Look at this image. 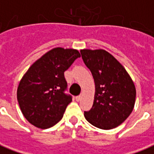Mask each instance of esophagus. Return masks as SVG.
<instances>
[{"label": "esophagus", "mask_w": 154, "mask_h": 154, "mask_svg": "<svg viewBox=\"0 0 154 154\" xmlns=\"http://www.w3.org/2000/svg\"><path fill=\"white\" fill-rule=\"evenodd\" d=\"M81 99H82V96H81V95H79V96L76 97V100H77V101H79Z\"/></svg>", "instance_id": "34e87169"}]
</instances>
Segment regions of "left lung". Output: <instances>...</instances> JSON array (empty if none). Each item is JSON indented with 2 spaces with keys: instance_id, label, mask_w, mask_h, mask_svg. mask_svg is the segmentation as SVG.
<instances>
[{
  "instance_id": "1",
  "label": "left lung",
  "mask_w": 154,
  "mask_h": 154,
  "mask_svg": "<svg viewBox=\"0 0 154 154\" xmlns=\"http://www.w3.org/2000/svg\"><path fill=\"white\" fill-rule=\"evenodd\" d=\"M96 86L93 106L84 111L88 122L99 129H111L121 125L135 103L134 84L125 67L103 49L81 50Z\"/></svg>"
}]
</instances>
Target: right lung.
Instances as JSON below:
<instances>
[{
    "label": "right lung",
    "mask_w": 154,
    "mask_h": 154,
    "mask_svg": "<svg viewBox=\"0 0 154 154\" xmlns=\"http://www.w3.org/2000/svg\"><path fill=\"white\" fill-rule=\"evenodd\" d=\"M80 57L76 49L55 48L32 64L22 77L17 100L25 119L33 125L48 129L63 118L72 99L65 93L64 72Z\"/></svg>",
    "instance_id": "obj_1"
}]
</instances>
